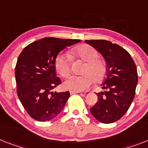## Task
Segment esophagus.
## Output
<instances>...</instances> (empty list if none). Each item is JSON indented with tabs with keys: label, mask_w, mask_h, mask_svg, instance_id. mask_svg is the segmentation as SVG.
Returning <instances> with one entry per match:
<instances>
[{
	"label": "esophagus",
	"mask_w": 148,
	"mask_h": 148,
	"mask_svg": "<svg viewBox=\"0 0 148 148\" xmlns=\"http://www.w3.org/2000/svg\"><path fill=\"white\" fill-rule=\"evenodd\" d=\"M80 92H76V91H71L70 93L71 95H73V94H76V93H80Z\"/></svg>",
	"instance_id": "obj_1"
}]
</instances>
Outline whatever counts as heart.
<instances>
[{
  "instance_id": "heart-1",
  "label": "heart",
  "mask_w": 148,
  "mask_h": 148,
  "mask_svg": "<svg viewBox=\"0 0 148 148\" xmlns=\"http://www.w3.org/2000/svg\"><path fill=\"white\" fill-rule=\"evenodd\" d=\"M75 53L79 58L86 62L81 76H72L64 82V86L71 91H84L90 87L95 82L101 81L106 74V65L99 59L98 51L88 44H84L75 49ZM55 66L57 71L63 77H68L71 74V59L66 53H59L56 58Z\"/></svg>"
}]
</instances>
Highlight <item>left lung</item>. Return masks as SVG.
<instances>
[{
    "label": "left lung",
    "mask_w": 148,
    "mask_h": 148,
    "mask_svg": "<svg viewBox=\"0 0 148 148\" xmlns=\"http://www.w3.org/2000/svg\"><path fill=\"white\" fill-rule=\"evenodd\" d=\"M101 53L107 63V76L96 93L98 101L90 108L99 122L111 123L120 120L133 101L138 84L137 68L127 51L105 40H85Z\"/></svg>",
    "instance_id": "1"
}]
</instances>
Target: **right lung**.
Here are the masks:
<instances>
[{"label":"right lung","instance_id":"right-lung-1","mask_svg":"<svg viewBox=\"0 0 148 148\" xmlns=\"http://www.w3.org/2000/svg\"><path fill=\"white\" fill-rule=\"evenodd\" d=\"M80 40L45 38L30 43L17 59L15 76L17 95L30 116L41 122L53 120L70 97L69 92H57L61 84L55 70L56 58L67 47Z\"/></svg>","mask_w":148,"mask_h":148}]
</instances>
